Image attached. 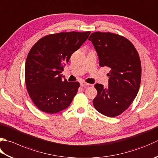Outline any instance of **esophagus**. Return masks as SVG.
Instances as JSON below:
<instances>
[{
  "mask_svg": "<svg viewBox=\"0 0 158 158\" xmlns=\"http://www.w3.org/2000/svg\"><path fill=\"white\" fill-rule=\"evenodd\" d=\"M80 84H81V86H83V87H85V86H88V85H89V83H86L85 81H81L80 83Z\"/></svg>",
  "mask_w": 158,
  "mask_h": 158,
  "instance_id": "obj_1",
  "label": "esophagus"
}]
</instances>
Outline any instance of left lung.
I'll use <instances>...</instances> for the list:
<instances>
[{
  "label": "left lung",
  "mask_w": 158,
  "mask_h": 158,
  "mask_svg": "<svg viewBox=\"0 0 158 158\" xmlns=\"http://www.w3.org/2000/svg\"><path fill=\"white\" fill-rule=\"evenodd\" d=\"M88 40L97 52L99 66L110 69L109 87L94 85L97 95L94 107L106 116H119L132 103L140 88L142 68L138 52L128 39L118 34L97 31Z\"/></svg>",
  "instance_id": "obj_1"
}]
</instances>
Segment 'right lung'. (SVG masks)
Masks as SVG:
<instances>
[{
  "mask_svg": "<svg viewBox=\"0 0 158 158\" xmlns=\"http://www.w3.org/2000/svg\"><path fill=\"white\" fill-rule=\"evenodd\" d=\"M89 34L90 31L49 34L31 48L25 64V84L33 103L42 112L57 113L70 105L80 83L62 80L60 73Z\"/></svg>",
  "mask_w": 158,
  "mask_h": 158,
  "instance_id": "obj_1",
  "label": "right lung"
}]
</instances>
